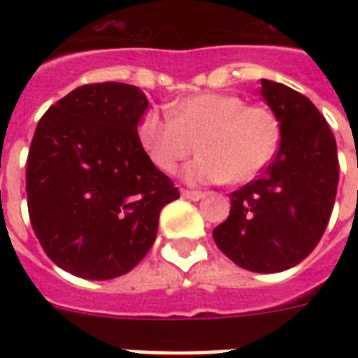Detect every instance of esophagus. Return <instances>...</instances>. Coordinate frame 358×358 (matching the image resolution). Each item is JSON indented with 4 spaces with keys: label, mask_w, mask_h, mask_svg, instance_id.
I'll return each mask as SVG.
<instances>
[{
    "label": "esophagus",
    "mask_w": 358,
    "mask_h": 358,
    "mask_svg": "<svg viewBox=\"0 0 358 358\" xmlns=\"http://www.w3.org/2000/svg\"><path fill=\"white\" fill-rule=\"evenodd\" d=\"M203 192H197V189H182V197H186V199H194V201H197V199H201L203 197Z\"/></svg>",
    "instance_id": "1"
}]
</instances>
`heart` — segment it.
<instances>
[{"instance_id":"b5f03b06","label":"heart","mask_w":358,"mask_h":358,"mask_svg":"<svg viewBox=\"0 0 358 358\" xmlns=\"http://www.w3.org/2000/svg\"><path fill=\"white\" fill-rule=\"evenodd\" d=\"M140 140L159 171L174 172L197 149L186 169L201 182H249L266 169L280 143V120L266 105H248L241 95L205 92L178 101L171 113L148 110Z\"/></svg>"}]
</instances>
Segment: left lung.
Masks as SVG:
<instances>
[{
    "label": "left lung",
    "instance_id": "obj_1",
    "mask_svg": "<svg viewBox=\"0 0 358 358\" xmlns=\"http://www.w3.org/2000/svg\"><path fill=\"white\" fill-rule=\"evenodd\" d=\"M280 120V149L259 178L230 194L232 209L213 230L218 249L241 268L282 272L318 245L338 194V145L313 101L261 80Z\"/></svg>",
    "mask_w": 358,
    "mask_h": 358
}]
</instances>
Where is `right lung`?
Here are the masks:
<instances>
[{
    "mask_svg": "<svg viewBox=\"0 0 358 358\" xmlns=\"http://www.w3.org/2000/svg\"><path fill=\"white\" fill-rule=\"evenodd\" d=\"M148 97L122 82L73 90L45 110L27 161L30 224L53 263L86 280L122 276L153 245L178 187L138 136Z\"/></svg>",
    "mask_w": 358,
    "mask_h": 358,
    "instance_id": "add662e5",
    "label": "right lung"
}]
</instances>
